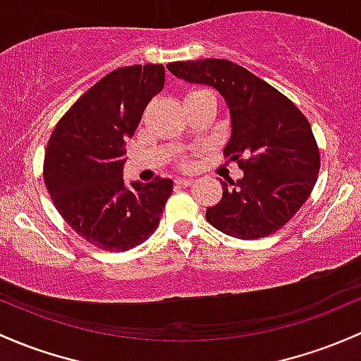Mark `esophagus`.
<instances>
[{
  "instance_id": "1",
  "label": "esophagus",
  "mask_w": 361,
  "mask_h": 361,
  "mask_svg": "<svg viewBox=\"0 0 361 361\" xmlns=\"http://www.w3.org/2000/svg\"><path fill=\"white\" fill-rule=\"evenodd\" d=\"M174 183H176L178 187H188V185H193V178H176Z\"/></svg>"
}]
</instances>
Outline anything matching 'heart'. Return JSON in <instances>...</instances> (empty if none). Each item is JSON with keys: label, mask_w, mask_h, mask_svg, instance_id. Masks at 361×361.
I'll return each mask as SVG.
<instances>
[{"label": "heart", "mask_w": 361, "mask_h": 361, "mask_svg": "<svg viewBox=\"0 0 361 361\" xmlns=\"http://www.w3.org/2000/svg\"><path fill=\"white\" fill-rule=\"evenodd\" d=\"M209 90H204V88H193L187 93V97H192V94H199V93H207Z\"/></svg>", "instance_id": "obj_1"}]
</instances>
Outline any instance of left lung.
Instances as JSON below:
<instances>
[{
    "mask_svg": "<svg viewBox=\"0 0 361 361\" xmlns=\"http://www.w3.org/2000/svg\"><path fill=\"white\" fill-rule=\"evenodd\" d=\"M193 85L219 91L230 109L231 135L223 154L244 171L240 180H219L223 197L207 207L214 228L242 240L282 228L310 197L320 169L311 126L294 104L244 67L223 59L168 63Z\"/></svg>",
    "mask_w": 361,
    "mask_h": 361,
    "instance_id": "left-lung-1",
    "label": "left lung"
}]
</instances>
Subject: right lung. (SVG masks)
I'll return each mask as SVG.
<instances>
[{
	"mask_svg": "<svg viewBox=\"0 0 361 361\" xmlns=\"http://www.w3.org/2000/svg\"><path fill=\"white\" fill-rule=\"evenodd\" d=\"M164 75L161 63L112 71L79 97L48 142L43 176L53 204L75 233L104 250L143 244L173 192L169 178L130 187L123 178L126 140Z\"/></svg>",
	"mask_w": 361,
	"mask_h": 361,
	"instance_id": "right-lung-1",
	"label": "right lung"
}]
</instances>
